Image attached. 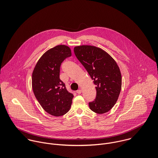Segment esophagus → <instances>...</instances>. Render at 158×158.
I'll return each mask as SVG.
<instances>
[{
  "label": "esophagus",
  "mask_w": 158,
  "mask_h": 158,
  "mask_svg": "<svg viewBox=\"0 0 158 158\" xmlns=\"http://www.w3.org/2000/svg\"><path fill=\"white\" fill-rule=\"evenodd\" d=\"M77 92V94L80 95V94H81V92H82V90H81V89H79V90H77V92Z\"/></svg>",
  "instance_id": "34e87169"
}]
</instances>
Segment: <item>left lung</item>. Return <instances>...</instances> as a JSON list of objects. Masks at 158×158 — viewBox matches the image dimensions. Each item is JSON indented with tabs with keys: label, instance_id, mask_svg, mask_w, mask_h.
I'll use <instances>...</instances> for the list:
<instances>
[{
	"label": "left lung",
	"instance_id": "8db88e82",
	"mask_svg": "<svg viewBox=\"0 0 158 158\" xmlns=\"http://www.w3.org/2000/svg\"><path fill=\"white\" fill-rule=\"evenodd\" d=\"M74 52L96 85V96L89 102L90 109L99 114L107 112L115 104L122 89L117 63L106 51L94 46H76Z\"/></svg>",
	"mask_w": 158,
	"mask_h": 158
}]
</instances>
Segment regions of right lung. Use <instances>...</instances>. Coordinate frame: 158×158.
<instances>
[{"instance_id": "add662e5", "label": "right lung", "mask_w": 158, "mask_h": 158, "mask_svg": "<svg viewBox=\"0 0 158 158\" xmlns=\"http://www.w3.org/2000/svg\"><path fill=\"white\" fill-rule=\"evenodd\" d=\"M70 56L71 51L68 46H56L40 57L32 73L34 95L43 109L55 117L64 115L71 106L74 96L60 79L61 63Z\"/></svg>"}]
</instances>
